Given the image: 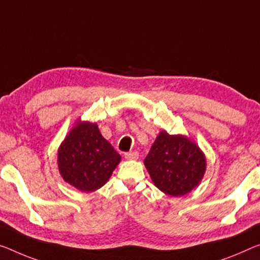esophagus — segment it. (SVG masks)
<instances>
[{
	"instance_id": "34e87169",
	"label": "esophagus",
	"mask_w": 260,
	"mask_h": 260,
	"mask_svg": "<svg viewBox=\"0 0 260 260\" xmlns=\"http://www.w3.org/2000/svg\"><path fill=\"white\" fill-rule=\"evenodd\" d=\"M124 157L129 160H137L139 157V153L136 152V151H133V152H127L124 154Z\"/></svg>"
}]
</instances>
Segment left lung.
I'll return each mask as SVG.
<instances>
[{"label": "left lung", "mask_w": 260, "mask_h": 260, "mask_svg": "<svg viewBox=\"0 0 260 260\" xmlns=\"http://www.w3.org/2000/svg\"><path fill=\"white\" fill-rule=\"evenodd\" d=\"M152 181L171 197H182L199 185L206 158L197 144L183 136L161 131L144 159Z\"/></svg>", "instance_id": "obj_1"}]
</instances>
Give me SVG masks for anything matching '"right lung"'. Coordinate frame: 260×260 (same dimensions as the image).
<instances>
[{
  "label": "right lung",
  "instance_id": "obj_1",
  "mask_svg": "<svg viewBox=\"0 0 260 260\" xmlns=\"http://www.w3.org/2000/svg\"><path fill=\"white\" fill-rule=\"evenodd\" d=\"M119 160L121 155L102 137L98 125L88 122L75 126L58 152L63 180L82 191L101 188Z\"/></svg>",
  "mask_w": 260,
  "mask_h": 260
}]
</instances>
